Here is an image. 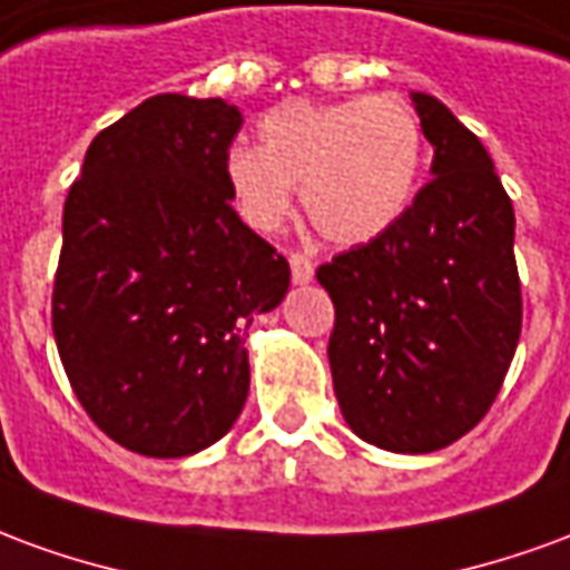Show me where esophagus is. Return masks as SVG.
I'll list each match as a JSON object with an SVG mask.
<instances>
[{
	"label": "esophagus",
	"instance_id": "obj_1",
	"mask_svg": "<svg viewBox=\"0 0 570 570\" xmlns=\"http://www.w3.org/2000/svg\"><path fill=\"white\" fill-rule=\"evenodd\" d=\"M289 268H293V284H308L314 277V265L302 253H289Z\"/></svg>",
	"mask_w": 570,
	"mask_h": 570
}]
</instances>
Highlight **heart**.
<instances>
[{
	"mask_svg": "<svg viewBox=\"0 0 570 570\" xmlns=\"http://www.w3.org/2000/svg\"><path fill=\"white\" fill-rule=\"evenodd\" d=\"M424 158L419 116L403 97L375 94L342 104H286L259 121V149L225 155V183L240 219L272 235L302 210L330 244L379 237L406 210Z\"/></svg>",
	"mask_w": 570,
	"mask_h": 570,
	"instance_id": "heart-1",
	"label": "heart"
}]
</instances>
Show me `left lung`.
I'll return each mask as SVG.
<instances>
[{
	"label": "left lung",
	"mask_w": 570,
	"mask_h": 570,
	"mask_svg": "<svg viewBox=\"0 0 570 570\" xmlns=\"http://www.w3.org/2000/svg\"><path fill=\"white\" fill-rule=\"evenodd\" d=\"M433 164L406 210L323 262L330 366L360 440L436 452L494 403L522 333L513 200L489 151L430 94H412Z\"/></svg>",
	"instance_id": "8db88e82"
}]
</instances>
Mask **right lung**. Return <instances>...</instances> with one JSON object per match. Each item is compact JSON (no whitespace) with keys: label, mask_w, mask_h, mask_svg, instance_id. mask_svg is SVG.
Returning <instances> with one entry per match:
<instances>
[{"label":"right lung","mask_w":570,"mask_h":570,"mask_svg":"<svg viewBox=\"0 0 570 570\" xmlns=\"http://www.w3.org/2000/svg\"><path fill=\"white\" fill-rule=\"evenodd\" d=\"M240 125L219 97L158 94L94 137L69 186L57 351L94 424L137 454L223 440L247 403L244 330L289 289V262L232 207Z\"/></svg>","instance_id":"right-lung-1"}]
</instances>
